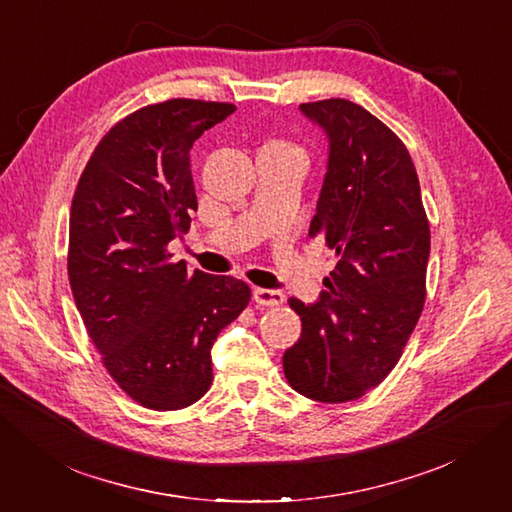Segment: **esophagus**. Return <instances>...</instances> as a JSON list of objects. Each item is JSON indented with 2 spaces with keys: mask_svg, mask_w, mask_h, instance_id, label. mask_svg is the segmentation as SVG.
<instances>
[{
  "mask_svg": "<svg viewBox=\"0 0 512 512\" xmlns=\"http://www.w3.org/2000/svg\"><path fill=\"white\" fill-rule=\"evenodd\" d=\"M252 297H254L256 305H262V307L282 305L284 299H286L284 292H280V290H269V288H256Z\"/></svg>",
  "mask_w": 512,
  "mask_h": 512,
  "instance_id": "obj_1",
  "label": "esophagus"
}]
</instances>
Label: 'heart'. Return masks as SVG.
Listing matches in <instances>:
<instances>
[{"label":"heart","mask_w":512,"mask_h":512,"mask_svg":"<svg viewBox=\"0 0 512 512\" xmlns=\"http://www.w3.org/2000/svg\"><path fill=\"white\" fill-rule=\"evenodd\" d=\"M269 147H282V149H290L286 143H282V141H273V143H269Z\"/></svg>","instance_id":"heart-1"}]
</instances>
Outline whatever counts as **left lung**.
Segmentation results:
<instances>
[{"mask_svg":"<svg viewBox=\"0 0 512 512\" xmlns=\"http://www.w3.org/2000/svg\"><path fill=\"white\" fill-rule=\"evenodd\" d=\"M329 138L309 237L335 252L320 299H290L299 342L284 352L294 391L344 404L397 365L425 305L429 222L406 145L363 106L344 98L301 104Z\"/></svg>","mask_w":512,"mask_h":512,"instance_id":"1","label":"left lung"}]
</instances>
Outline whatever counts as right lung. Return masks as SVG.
<instances>
[{
  "label": "right lung",
  "instance_id": "obj_1",
  "mask_svg": "<svg viewBox=\"0 0 512 512\" xmlns=\"http://www.w3.org/2000/svg\"><path fill=\"white\" fill-rule=\"evenodd\" d=\"M235 108L188 98L138 108L106 132L72 198L74 303L108 374L151 410L209 391L211 346L250 303L245 282L188 271L168 252L198 209L190 149Z\"/></svg>",
  "mask_w": 512,
  "mask_h": 512
}]
</instances>
